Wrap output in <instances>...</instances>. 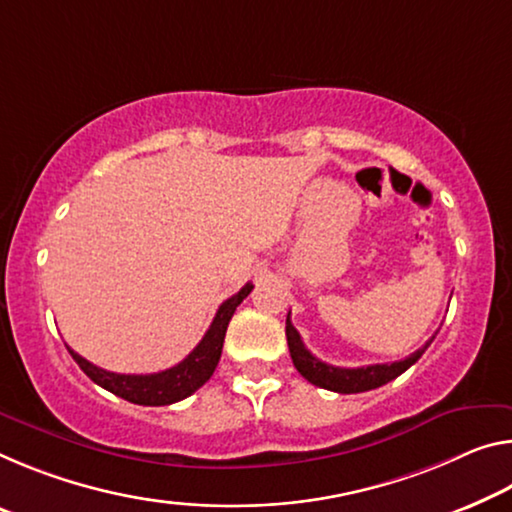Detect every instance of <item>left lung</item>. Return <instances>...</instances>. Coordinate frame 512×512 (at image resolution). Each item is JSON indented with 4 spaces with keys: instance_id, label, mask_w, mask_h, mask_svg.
<instances>
[{
    "instance_id": "8db88e82",
    "label": "left lung",
    "mask_w": 512,
    "mask_h": 512,
    "mask_svg": "<svg viewBox=\"0 0 512 512\" xmlns=\"http://www.w3.org/2000/svg\"><path fill=\"white\" fill-rule=\"evenodd\" d=\"M433 342V339H431ZM431 342L421 346L419 351L408 355L405 360L389 362V364H371V367H358V369H346V367H332V364L321 362L319 358L307 351L303 339H300L298 330L291 326V319L287 314V344L291 360H294V367L298 369L300 376L310 380L312 385L330 389V392L339 394H358V392H369V389L383 387L389 380L401 376L403 371H408L412 364H415Z\"/></svg>"
}]
</instances>
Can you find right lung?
<instances>
[{"mask_svg": "<svg viewBox=\"0 0 512 512\" xmlns=\"http://www.w3.org/2000/svg\"><path fill=\"white\" fill-rule=\"evenodd\" d=\"M250 291H253V285L248 282V285L241 287V291H237L232 298H227L225 303L218 307L212 326L205 332V337L200 339V344L193 348L180 364H175V367H170L166 371L141 373V376L139 373H113L95 367L93 362L81 358V355L72 351L70 346L68 351L72 355V360L79 364L81 371H84L93 383L104 387L111 394L120 396V399L136 405L177 403L186 399V396H191L196 389H200L209 378H212L216 364L221 360L227 323H230L234 310H237L241 300L246 298Z\"/></svg>", "mask_w": 512, "mask_h": 512, "instance_id": "1", "label": "right lung"}]
</instances>
